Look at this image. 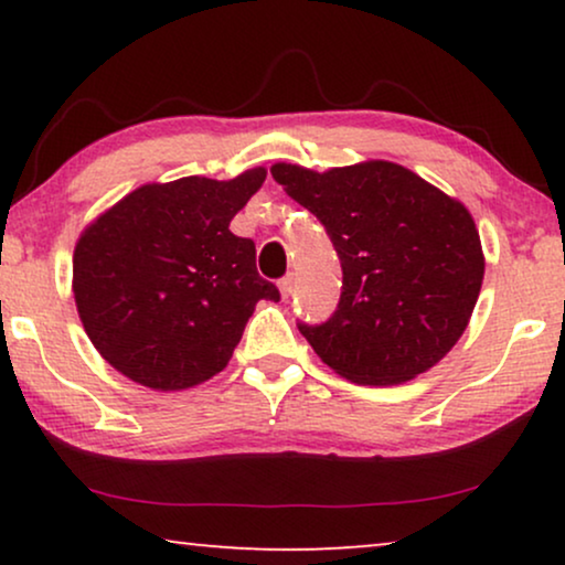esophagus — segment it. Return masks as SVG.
<instances>
[{
  "instance_id": "34e87169",
  "label": "esophagus",
  "mask_w": 565,
  "mask_h": 565,
  "mask_svg": "<svg viewBox=\"0 0 565 565\" xmlns=\"http://www.w3.org/2000/svg\"><path fill=\"white\" fill-rule=\"evenodd\" d=\"M277 288H280L282 298H290L292 296V275H285L280 282H277Z\"/></svg>"
}]
</instances>
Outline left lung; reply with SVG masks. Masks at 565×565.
I'll list each match as a JSON object with an SVG mask.
<instances>
[{
	"instance_id": "1",
	"label": "left lung",
	"mask_w": 565,
	"mask_h": 565,
	"mask_svg": "<svg viewBox=\"0 0 565 565\" xmlns=\"http://www.w3.org/2000/svg\"><path fill=\"white\" fill-rule=\"evenodd\" d=\"M311 211L342 262V296L300 334L352 383L412 381L452 350L481 292L483 252L458 200L391 161L269 169Z\"/></svg>"
}]
</instances>
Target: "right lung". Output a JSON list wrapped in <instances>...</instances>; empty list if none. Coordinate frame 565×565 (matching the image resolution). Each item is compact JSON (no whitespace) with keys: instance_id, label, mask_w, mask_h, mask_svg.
Segmentation results:
<instances>
[{"instance_id":"1","label":"right lung","mask_w":565,"mask_h":565,"mask_svg":"<svg viewBox=\"0 0 565 565\" xmlns=\"http://www.w3.org/2000/svg\"><path fill=\"white\" fill-rule=\"evenodd\" d=\"M265 177L143 184L84 231L76 311L118 373L157 391L192 388L228 365L257 300H280L257 273L252 238L228 228Z\"/></svg>"}]
</instances>
